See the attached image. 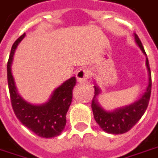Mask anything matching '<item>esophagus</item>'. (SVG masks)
Returning <instances> with one entry per match:
<instances>
[{"label": "esophagus", "instance_id": "obj_1", "mask_svg": "<svg viewBox=\"0 0 158 158\" xmlns=\"http://www.w3.org/2000/svg\"><path fill=\"white\" fill-rule=\"evenodd\" d=\"M90 77V72L85 68H79L76 72V78L79 82H85Z\"/></svg>", "mask_w": 158, "mask_h": 158}]
</instances>
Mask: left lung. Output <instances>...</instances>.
I'll list each match as a JSON object with an SVG mask.
<instances>
[{
	"label": "left lung",
	"mask_w": 158,
	"mask_h": 158,
	"mask_svg": "<svg viewBox=\"0 0 158 158\" xmlns=\"http://www.w3.org/2000/svg\"><path fill=\"white\" fill-rule=\"evenodd\" d=\"M135 41L139 47L143 51L144 55L146 53L142 45L140 39L138 35L135 34ZM146 67L149 72V84L143 96L138 101L133 104L126 106L124 108H120L114 111H107L104 110L98 101V96L100 93V89L97 85H94L95 95L91 102V109L93 111L95 121L98 122L100 127L105 131L106 133L112 134H121L128 132L138 121L140 120L147 109L151 98L152 91V74L151 68L149 65L148 59L146 58Z\"/></svg>",
	"instance_id": "1"
}]
</instances>
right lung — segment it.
<instances>
[{"mask_svg":"<svg viewBox=\"0 0 158 158\" xmlns=\"http://www.w3.org/2000/svg\"><path fill=\"white\" fill-rule=\"evenodd\" d=\"M25 34L14 42L7 61V83L11 104L16 117L37 136L42 138L58 136L67 123L66 115L72 102L73 89L76 85V78L73 77L58 87L54 91L50 100L44 105H32L22 99L15 87L11 73V63L14 50L25 37Z\"/></svg>","mask_w":158,"mask_h":158,"instance_id":"1","label":"right lung"}]
</instances>
